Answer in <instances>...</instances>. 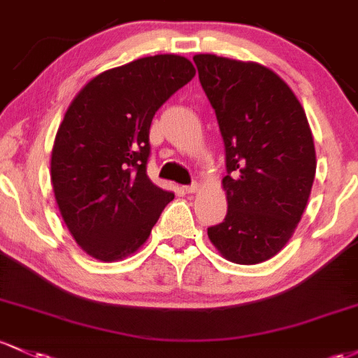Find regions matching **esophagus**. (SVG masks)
Listing matches in <instances>:
<instances>
[{"mask_svg": "<svg viewBox=\"0 0 358 358\" xmlns=\"http://www.w3.org/2000/svg\"><path fill=\"white\" fill-rule=\"evenodd\" d=\"M183 190H185L187 194H195V192L199 190V183L194 182V183H190V185H185L183 187Z\"/></svg>", "mask_w": 358, "mask_h": 358, "instance_id": "34e87169", "label": "esophagus"}]
</instances>
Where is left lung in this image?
<instances>
[{
	"label": "left lung",
	"mask_w": 358,
	"mask_h": 358,
	"mask_svg": "<svg viewBox=\"0 0 358 358\" xmlns=\"http://www.w3.org/2000/svg\"><path fill=\"white\" fill-rule=\"evenodd\" d=\"M194 62L226 151L227 214L207 234L229 262L262 263L284 248L308 203L311 129L292 90L265 66L214 54Z\"/></svg>",
	"instance_id": "left-lung-1"
}]
</instances>
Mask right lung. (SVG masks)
Returning <instances> with one entry per match:
<instances>
[{"instance_id":"1","label":"right lung","mask_w":358,"mask_h":358,"mask_svg":"<svg viewBox=\"0 0 358 358\" xmlns=\"http://www.w3.org/2000/svg\"><path fill=\"white\" fill-rule=\"evenodd\" d=\"M194 76L188 59L159 54L98 74L71 101L50 176L62 219L90 257L115 262L134 253L175 197L148 176L149 127Z\"/></svg>"}]
</instances>
